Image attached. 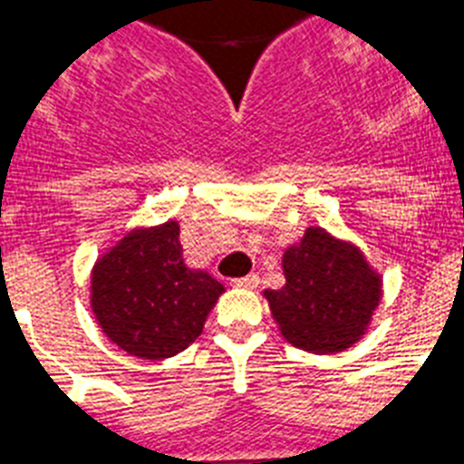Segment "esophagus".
Wrapping results in <instances>:
<instances>
[{
    "label": "esophagus",
    "instance_id": "34e87169",
    "mask_svg": "<svg viewBox=\"0 0 464 464\" xmlns=\"http://www.w3.org/2000/svg\"><path fill=\"white\" fill-rule=\"evenodd\" d=\"M233 285L243 287V290H256V287H259V276L250 274V276H243V278H236L233 280Z\"/></svg>",
    "mask_w": 464,
    "mask_h": 464
}]
</instances>
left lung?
Masks as SVG:
<instances>
[{
    "instance_id": "8db88e82",
    "label": "left lung",
    "mask_w": 464,
    "mask_h": 464,
    "mask_svg": "<svg viewBox=\"0 0 464 464\" xmlns=\"http://www.w3.org/2000/svg\"><path fill=\"white\" fill-rule=\"evenodd\" d=\"M285 285L266 290L280 334L311 353H337L356 344L382 297V276L349 240L309 226L283 252Z\"/></svg>"
}]
</instances>
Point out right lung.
Here are the masks:
<instances>
[{"label": "right lung", "instance_id": "right-lung-1", "mask_svg": "<svg viewBox=\"0 0 464 464\" xmlns=\"http://www.w3.org/2000/svg\"><path fill=\"white\" fill-rule=\"evenodd\" d=\"M224 292L184 262L177 221L139 226L92 268V311L112 344L146 361L177 356L200 337Z\"/></svg>", "mask_w": 464, "mask_h": 464}]
</instances>
